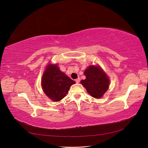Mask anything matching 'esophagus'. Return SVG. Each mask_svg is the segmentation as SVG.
Here are the masks:
<instances>
[{
    "label": "esophagus",
    "instance_id": "34e87169",
    "mask_svg": "<svg viewBox=\"0 0 148 148\" xmlns=\"http://www.w3.org/2000/svg\"><path fill=\"white\" fill-rule=\"evenodd\" d=\"M75 82H76V83H79V82H80L79 78H77V79H75Z\"/></svg>",
    "mask_w": 148,
    "mask_h": 148
}]
</instances>
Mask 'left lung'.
<instances>
[{"label":"left lung","mask_w":148,"mask_h":148,"mask_svg":"<svg viewBox=\"0 0 148 148\" xmlns=\"http://www.w3.org/2000/svg\"><path fill=\"white\" fill-rule=\"evenodd\" d=\"M86 79L81 84L92 97L99 99L107 91L110 80L106 73L99 66H89L84 72Z\"/></svg>","instance_id":"1"}]
</instances>
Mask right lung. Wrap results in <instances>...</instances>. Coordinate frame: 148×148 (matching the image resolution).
I'll return each instance as SVG.
<instances>
[{"label": "right lung", "instance_id": "obj_1", "mask_svg": "<svg viewBox=\"0 0 148 148\" xmlns=\"http://www.w3.org/2000/svg\"><path fill=\"white\" fill-rule=\"evenodd\" d=\"M75 82L62 72L56 64H49L43 73L41 85L44 93L50 99L59 101L66 96Z\"/></svg>", "mask_w": 148, "mask_h": 148}]
</instances>
